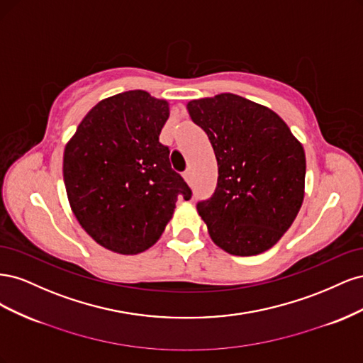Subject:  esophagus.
Instances as JSON below:
<instances>
[{
    "label": "esophagus",
    "instance_id": "1",
    "mask_svg": "<svg viewBox=\"0 0 363 363\" xmlns=\"http://www.w3.org/2000/svg\"><path fill=\"white\" fill-rule=\"evenodd\" d=\"M183 179H184L186 183L191 184V171H186V172L183 174Z\"/></svg>",
    "mask_w": 363,
    "mask_h": 363
}]
</instances>
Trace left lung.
I'll list each match as a JSON object with an SVG mask.
<instances>
[{
	"instance_id": "obj_1",
	"label": "left lung",
	"mask_w": 363,
	"mask_h": 363,
	"mask_svg": "<svg viewBox=\"0 0 363 363\" xmlns=\"http://www.w3.org/2000/svg\"><path fill=\"white\" fill-rule=\"evenodd\" d=\"M218 162L212 199L196 206L213 242L233 256L276 245L300 212L306 155L288 124L269 107L235 94L188 104Z\"/></svg>"
}]
</instances>
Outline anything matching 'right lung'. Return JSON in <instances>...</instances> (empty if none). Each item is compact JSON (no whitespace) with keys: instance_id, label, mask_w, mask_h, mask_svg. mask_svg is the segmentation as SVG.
Listing matches in <instances>:
<instances>
[{"instance_id":"right-lung-1","label":"right lung","mask_w":363,"mask_h":363,"mask_svg":"<svg viewBox=\"0 0 363 363\" xmlns=\"http://www.w3.org/2000/svg\"><path fill=\"white\" fill-rule=\"evenodd\" d=\"M169 103L145 91L94 106L65 145L63 180L77 221L96 244L118 255L155 245L189 186L172 171L159 142Z\"/></svg>"}]
</instances>
